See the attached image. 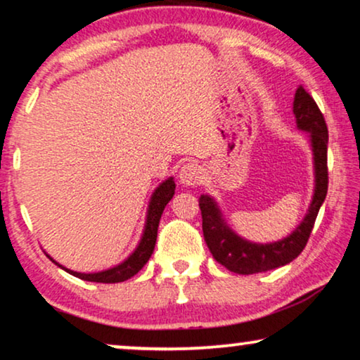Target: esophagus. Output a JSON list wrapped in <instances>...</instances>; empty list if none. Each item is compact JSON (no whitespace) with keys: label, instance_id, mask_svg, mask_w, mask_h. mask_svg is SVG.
Instances as JSON below:
<instances>
[{"label":"esophagus","instance_id":"esophagus-1","mask_svg":"<svg viewBox=\"0 0 360 360\" xmlns=\"http://www.w3.org/2000/svg\"><path fill=\"white\" fill-rule=\"evenodd\" d=\"M179 179L184 185H198L200 180H202V169H200L197 163H185L179 172Z\"/></svg>","mask_w":360,"mask_h":360}]
</instances>
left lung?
<instances>
[{
    "mask_svg": "<svg viewBox=\"0 0 360 360\" xmlns=\"http://www.w3.org/2000/svg\"><path fill=\"white\" fill-rule=\"evenodd\" d=\"M292 114L296 117L297 129L307 134L314 167V191L309 208L292 233L273 243L250 241L231 230L223 217L220 205L212 195L205 193L200 197L203 236L210 253L233 273H263L296 259L309 240L317 213L328 195V125L314 99L302 86L297 87L294 94Z\"/></svg>",
    "mask_w": 360,
    "mask_h": 360,
    "instance_id": "8db88e82",
    "label": "left lung"
}]
</instances>
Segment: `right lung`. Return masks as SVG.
Returning <instances> with one entry per match:
<instances>
[{
    "instance_id": "right-lung-1",
    "label": "right lung",
    "mask_w": 360,
    "mask_h": 360,
    "mask_svg": "<svg viewBox=\"0 0 360 360\" xmlns=\"http://www.w3.org/2000/svg\"><path fill=\"white\" fill-rule=\"evenodd\" d=\"M175 195V180L174 176H169L167 180H163L160 185L153 190L150 202H148L147 207V214H146V225H143L142 236H140V241L132 253H130L127 258H125L122 263L112 266L109 269H104V271L97 273H79L72 271V269H68L66 266L59 264L58 261L53 259L49 256V259L59 266L60 269L68 271L72 276L79 279H84V281L91 283H122L125 279H130L135 276L140 269L146 266V263L150 258L153 253V248H155L157 241V230L158 223H160L162 213L165 210L167 203L170 202L172 197Z\"/></svg>"
}]
</instances>
